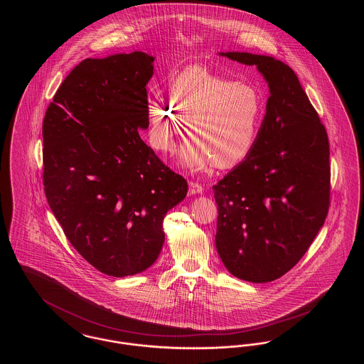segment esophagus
<instances>
[{
	"label": "esophagus",
	"instance_id": "esophagus-1",
	"mask_svg": "<svg viewBox=\"0 0 364 364\" xmlns=\"http://www.w3.org/2000/svg\"><path fill=\"white\" fill-rule=\"evenodd\" d=\"M188 187H190V190H188L190 195H198V193H202V192H203V187H202L199 183L190 181V183H188Z\"/></svg>",
	"mask_w": 364,
	"mask_h": 364
}]
</instances>
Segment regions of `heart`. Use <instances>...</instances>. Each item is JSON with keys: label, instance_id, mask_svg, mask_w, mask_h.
<instances>
[{"label": "heart", "instance_id": "obj_1", "mask_svg": "<svg viewBox=\"0 0 364 364\" xmlns=\"http://www.w3.org/2000/svg\"><path fill=\"white\" fill-rule=\"evenodd\" d=\"M149 141L158 153H169L187 124L192 138L181 161L192 171L242 164L252 153L264 116L259 91L242 80L215 76L203 68L180 73L169 87V104L147 101Z\"/></svg>", "mask_w": 364, "mask_h": 364}]
</instances>
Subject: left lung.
Returning a JSON list of instances; mask_svg holds the SVG:
<instances>
[{"label": "left lung", "mask_w": 364, "mask_h": 364, "mask_svg": "<svg viewBox=\"0 0 364 364\" xmlns=\"http://www.w3.org/2000/svg\"><path fill=\"white\" fill-rule=\"evenodd\" d=\"M255 65L270 97L252 153L213 187L215 247L250 282L284 276L307 252L330 205L329 140L296 73L270 55L220 53Z\"/></svg>", "instance_id": "1"}]
</instances>
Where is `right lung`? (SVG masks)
Masks as SVG:
<instances>
[{
	"mask_svg": "<svg viewBox=\"0 0 364 364\" xmlns=\"http://www.w3.org/2000/svg\"><path fill=\"white\" fill-rule=\"evenodd\" d=\"M154 57L86 58L43 119V186L75 250L101 273L134 276L156 262L166 213L188 191L140 139Z\"/></svg>",
	"mask_w": 364,
	"mask_h": 364,
	"instance_id": "obj_1",
	"label": "right lung"
}]
</instances>
